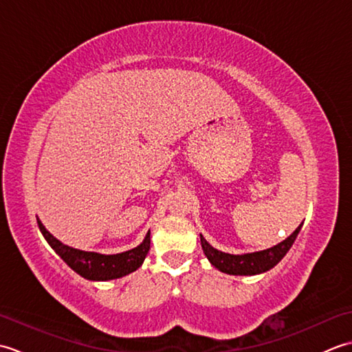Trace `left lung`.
Listing matches in <instances>:
<instances>
[{
	"label": "left lung",
	"mask_w": 352,
	"mask_h": 352,
	"mask_svg": "<svg viewBox=\"0 0 352 352\" xmlns=\"http://www.w3.org/2000/svg\"><path fill=\"white\" fill-rule=\"evenodd\" d=\"M301 227L302 223L287 239H284L283 242L272 246V248L246 254L222 252L213 248V246L203 237V234H199V237L206 257L216 269H219L221 272L230 275H258L280 263L281 258L286 256L287 251L290 250V246L294 245L298 233L301 231Z\"/></svg>",
	"instance_id": "8db88e82"
}]
</instances>
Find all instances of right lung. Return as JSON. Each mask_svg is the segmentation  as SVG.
<instances>
[{
    "label": "right lung",
    "instance_id": "obj_1",
    "mask_svg": "<svg viewBox=\"0 0 352 352\" xmlns=\"http://www.w3.org/2000/svg\"><path fill=\"white\" fill-rule=\"evenodd\" d=\"M37 226H39L45 241L50 243L57 256H60V258L72 271H76L83 278L91 281H109L134 272L144 263L149 251V243H151V237H149L151 233L148 231L144 241L136 248L119 254H100L94 251L77 250L62 243L45 228L39 218H37Z\"/></svg>",
    "mask_w": 352,
    "mask_h": 352
}]
</instances>
